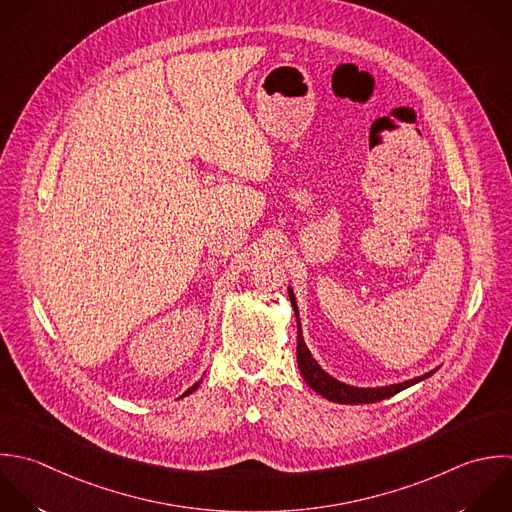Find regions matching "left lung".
Returning <instances> with one entry per match:
<instances>
[{
  "mask_svg": "<svg viewBox=\"0 0 512 512\" xmlns=\"http://www.w3.org/2000/svg\"><path fill=\"white\" fill-rule=\"evenodd\" d=\"M289 299H291V305H293V311L295 315L299 313L297 311V303H295V295H293V289L289 287ZM297 327H299V333H297V365H299V371L303 375V379L307 381V385L319 393L321 397L333 401V403H341V405H363V403H377V401H383V399H389L397 393H401L403 389H409L413 387L415 383L419 381H425L429 379L435 371H429L421 377H415L411 381H405V383H397V385H387V387H351V385H345L337 379H333L329 373H325L321 369V365L313 359V355L309 353L307 345H305V339H303V331H301V323L297 319Z\"/></svg>",
  "mask_w": 512,
  "mask_h": 512,
  "instance_id": "8db88e82",
  "label": "left lung"
}]
</instances>
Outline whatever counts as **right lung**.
<instances>
[{"label":"right lung","mask_w":512,"mask_h":512,"mask_svg":"<svg viewBox=\"0 0 512 512\" xmlns=\"http://www.w3.org/2000/svg\"><path fill=\"white\" fill-rule=\"evenodd\" d=\"M199 383H201V381H197V383H195V385H193V387H191V389H187V391H185V393H183V397H185V395H191V393H193V391H195V389H197V387H199Z\"/></svg>","instance_id":"1"}]
</instances>
